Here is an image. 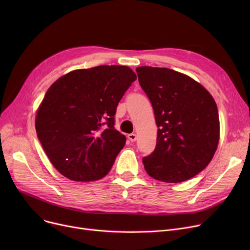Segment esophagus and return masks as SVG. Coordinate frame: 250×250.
<instances>
[{"label":"esophagus","mask_w":250,"mask_h":250,"mask_svg":"<svg viewBox=\"0 0 250 250\" xmlns=\"http://www.w3.org/2000/svg\"><path fill=\"white\" fill-rule=\"evenodd\" d=\"M127 138H128V140H129L130 142H136L137 139H138V137H137L136 134H129V135H127Z\"/></svg>","instance_id":"34e87169"}]
</instances>
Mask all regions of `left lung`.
<instances>
[{
    "label": "left lung",
    "instance_id": "1",
    "mask_svg": "<svg viewBox=\"0 0 250 250\" xmlns=\"http://www.w3.org/2000/svg\"><path fill=\"white\" fill-rule=\"evenodd\" d=\"M136 71L158 126L156 148L143 158L147 173L168 183L193 177L211 162L218 147L220 122L213 96L190 77L171 69Z\"/></svg>",
    "mask_w": 250,
    "mask_h": 250
}]
</instances>
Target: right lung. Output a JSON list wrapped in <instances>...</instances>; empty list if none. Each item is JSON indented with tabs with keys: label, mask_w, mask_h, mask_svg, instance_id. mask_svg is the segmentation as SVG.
Masks as SVG:
<instances>
[{
	"label": "right lung",
	"mask_w": 250,
	"mask_h": 250,
	"mask_svg": "<svg viewBox=\"0 0 250 250\" xmlns=\"http://www.w3.org/2000/svg\"><path fill=\"white\" fill-rule=\"evenodd\" d=\"M136 79L125 65H98L65 74L48 88L35 128L61 174L86 182L109 172L125 144L114 128L116 107Z\"/></svg>",
	"instance_id": "add662e5"
}]
</instances>
